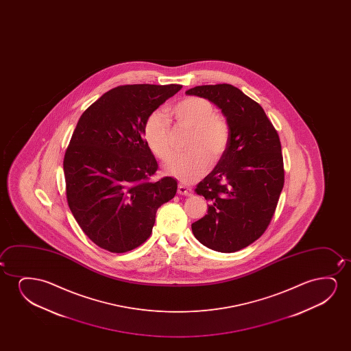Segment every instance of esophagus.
Returning a JSON list of instances; mask_svg holds the SVG:
<instances>
[{
  "mask_svg": "<svg viewBox=\"0 0 351 351\" xmlns=\"http://www.w3.org/2000/svg\"><path fill=\"white\" fill-rule=\"evenodd\" d=\"M178 193L180 195H186V197H192L193 191L191 188L186 187L183 184H178Z\"/></svg>",
  "mask_w": 351,
  "mask_h": 351,
  "instance_id": "1",
  "label": "esophagus"
}]
</instances>
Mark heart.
<instances>
[{"mask_svg":"<svg viewBox=\"0 0 351 351\" xmlns=\"http://www.w3.org/2000/svg\"><path fill=\"white\" fill-rule=\"evenodd\" d=\"M178 127L192 130L187 149L181 156H173L164 164V173L186 183L202 178L212 162L221 159L229 144V125L223 116L217 114L211 101L200 97H188L170 109ZM144 139L152 154L168 159L173 154L171 127L168 117L154 111L144 125Z\"/></svg>","mask_w":351,"mask_h":351,"instance_id":"heart-1","label":"heart"}]
</instances>
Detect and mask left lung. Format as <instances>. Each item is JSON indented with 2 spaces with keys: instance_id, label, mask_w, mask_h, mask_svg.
I'll list each match as a JSON object with an SVG mask.
<instances>
[{
  "instance_id": "1",
  "label": "left lung",
  "mask_w": 351,
  "mask_h": 351,
  "mask_svg": "<svg viewBox=\"0 0 351 351\" xmlns=\"http://www.w3.org/2000/svg\"><path fill=\"white\" fill-rule=\"evenodd\" d=\"M186 93L213 103L229 125L226 152L195 188L208 208L193 223V234L210 250L237 252L264 234L278 204L284 186L278 133L264 109L237 87L202 85Z\"/></svg>"
}]
</instances>
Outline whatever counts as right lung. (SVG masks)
I'll use <instances>...</instances> for the list:
<instances>
[{"instance_id":"add662e5","label":"right lung","mask_w":351,"mask_h":351,"mask_svg":"<svg viewBox=\"0 0 351 351\" xmlns=\"http://www.w3.org/2000/svg\"><path fill=\"white\" fill-rule=\"evenodd\" d=\"M181 85H125L88 106L77 121L64 159L68 206L87 237L111 253L149 239L156 212L178 181L149 182L158 164L144 140L145 122Z\"/></svg>"}]
</instances>
